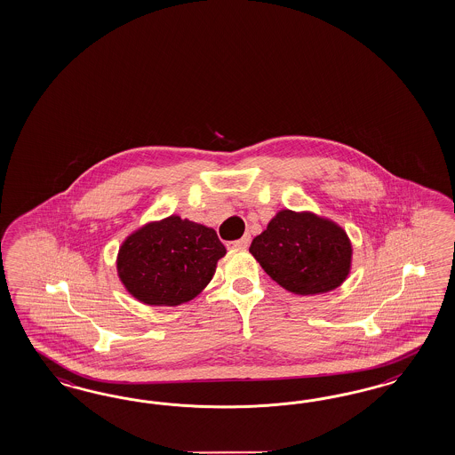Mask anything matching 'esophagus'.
<instances>
[{"mask_svg":"<svg viewBox=\"0 0 455 455\" xmlns=\"http://www.w3.org/2000/svg\"><path fill=\"white\" fill-rule=\"evenodd\" d=\"M248 245H250V235H243L240 240H235L228 243V247L235 248V250H243V248H248Z\"/></svg>","mask_w":455,"mask_h":455,"instance_id":"esophagus-1","label":"esophagus"}]
</instances>
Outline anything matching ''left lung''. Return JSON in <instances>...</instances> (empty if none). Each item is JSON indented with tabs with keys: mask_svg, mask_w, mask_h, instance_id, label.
Returning <instances> with one entry per match:
<instances>
[{
	"mask_svg": "<svg viewBox=\"0 0 455 455\" xmlns=\"http://www.w3.org/2000/svg\"><path fill=\"white\" fill-rule=\"evenodd\" d=\"M250 253L267 275L295 295L340 287L352 268V242L344 228L314 212H276Z\"/></svg>",
	"mask_w": 455,
	"mask_h": 455,
	"instance_id": "8db88e82",
	"label": "left lung"
}]
</instances>
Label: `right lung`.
<instances>
[{"label": "right lung", "instance_id": "1", "mask_svg": "<svg viewBox=\"0 0 455 455\" xmlns=\"http://www.w3.org/2000/svg\"><path fill=\"white\" fill-rule=\"evenodd\" d=\"M225 253L213 228L170 215L141 225L124 238L116 274L138 302L177 307L204 291Z\"/></svg>", "mask_w": 455, "mask_h": 455}]
</instances>
